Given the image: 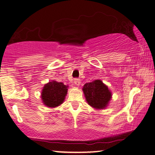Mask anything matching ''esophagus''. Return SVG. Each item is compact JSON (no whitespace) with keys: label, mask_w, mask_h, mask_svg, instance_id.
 Instances as JSON below:
<instances>
[{"label":"esophagus","mask_w":155,"mask_h":155,"mask_svg":"<svg viewBox=\"0 0 155 155\" xmlns=\"http://www.w3.org/2000/svg\"><path fill=\"white\" fill-rule=\"evenodd\" d=\"M74 84H75L76 86H79L80 84H81V81H80V79H76L74 80Z\"/></svg>","instance_id":"1"}]
</instances>
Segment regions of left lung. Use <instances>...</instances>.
<instances>
[{"instance_id": "left-lung-1", "label": "left lung", "mask_w": 155, "mask_h": 155, "mask_svg": "<svg viewBox=\"0 0 155 155\" xmlns=\"http://www.w3.org/2000/svg\"><path fill=\"white\" fill-rule=\"evenodd\" d=\"M82 90L87 103L94 109H105L111 100V92L101 80L85 84Z\"/></svg>"}]
</instances>
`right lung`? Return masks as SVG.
<instances>
[{
    "label": "right lung",
    "mask_w": 155,
    "mask_h": 155,
    "mask_svg": "<svg viewBox=\"0 0 155 155\" xmlns=\"http://www.w3.org/2000/svg\"><path fill=\"white\" fill-rule=\"evenodd\" d=\"M68 86L53 81L45 84L41 92L43 103L48 107H56L64 102L67 94Z\"/></svg>",
    "instance_id": "add662e5"
}]
</instances>
